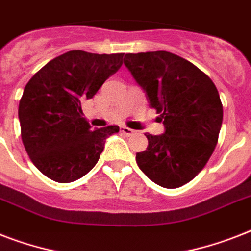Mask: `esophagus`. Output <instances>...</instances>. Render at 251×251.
<instances>
[{
  "label": "esophagus",
  "mask_w": 251,
  "mask_h": 251,
  "mask_svg": "<svg viewBox=\"0 0 251 251\" xmlns=\"http://www.w3.org/2000/svg\"><path fill=\"white\" fill-rule=\"evenodd\" d=\"M120 131H121L122 134H125V135H131V134L134 133L133 130L129 129V127H126V126H121V127H120Z\"/></svg>",
  "instance_id": "34e87169"
}]
</instances>
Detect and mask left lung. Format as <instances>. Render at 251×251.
<instances>
[{
    "mask_svg": "<svg viewBox=\"0 0 251 251\" xmlns=\"http://www.w3.org/2000/svg\"><path fill=\"white\" fill-rule=\"evenodd\" d=\"M124 64L160 114L165 133H146L149 147L135 156L138 167L159 186L190 182L218 145L223 104L210 76L182 57L165 50L127 53Z\"/></svg>",
    "mask_w": 251,
    "mask_h": 251,
    "instance_id": "8db88e82",
    "label": "left lung"
}]
</instances>
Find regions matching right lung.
<instances>
[{"label": "right lung", "instance_id": "add662e5", "mask_svg": "<svg viewBox=\"0 0 251 251\" xmlns=\"http://www.w3.org/2000/svg\"><path fill=\"white\" fill-rule=\"evenodd\" d=\"M124 62V53L70 50L53 58L25 84L19 101L21 135L33 165L48 178L68 183L98 163L116 125L91 130L82 104L94 98Z\"/></svg>", "mask_w": 251, "mask_h": 251}]
</instances>
